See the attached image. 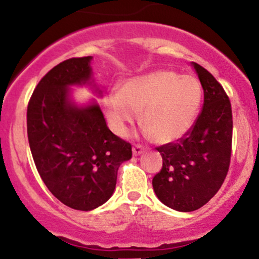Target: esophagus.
I'll list each match as a JSON object with an SVG mask.
<instances>
[{
  "mask_svg": "<svg viewBox=\"0 0 259 259\" xmlns=\"http://www.w3.org/2000/svg\"><path fill=\"white\" fill-rule=\"evenodd\" d=\"M142 152H144V147H142L141 145H135V146L133 147L134 156H139V154H141Z\"/></svg>",
  "mask_w": 259,
  "mask_h": 259,
  "instance_id": "obj_1",
  "label": "esophagus"
}]
</instances>
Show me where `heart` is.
<instances>
[{
	"instance_id": "1",
	"label": "heart",
	"mask_w": 259,
	"mask_h": 259,
	"mask_svg": "<svg viewBox=\"0 0 259 259\" xmlns=\"http://www.w3.org/2000/svg\"><path fill=\"white\" fill-rule=\"evenodd\" d=\"M202 89L191 76H180L170 70H157L126 80L117 96L105 100V111L112 129L124 136L127 125L138 114L142 125L158 144L181 138L200 111Z\"/></svg>"
}]
</instances>
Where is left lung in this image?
I'll use <instances>...</instances> for the list:
<instances>
[{
    "instance_id": "left-lung-1",
    "label": "left lung",
    "mask_w": 259,
    "mask_h": 259,
    "mask_svg": "<svg viewBox=\"0 0 259 259\" xmlns=\"http://www.w3.org/2000/svg\"><path fill=\"white\" fill-rule=\"evenodd\" d=\"M192 64L203 89V106L179 140L156 147L163 165L152 180L160 202L180 212L198 209L218 192L227 178L233 142L227 92L207 69Z\"/></svg>"
}]
</instances>
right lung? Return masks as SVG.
Returning a JSON list of instances; mask_svg holds the SVG:
<instances>
[{"label": "right lung", "instance_id": "obj_1", "mask_svg": "<svg viewBox=\"0 0 259 259\" xmlns=\"http://www.w3.org/2000/svg\"><path fill=\"white\" fill-rule=\"evenodd\" d=\"M88 57L53 67L32 92L26 112L29 146L41 179L65 206L91 210L111 197L118 168L133 156L132 145L107 126L97 105L78 108L68 86L91 76Z\"/></svg>", "mask_w": 259, "mask_h": 259}]
</instances>
